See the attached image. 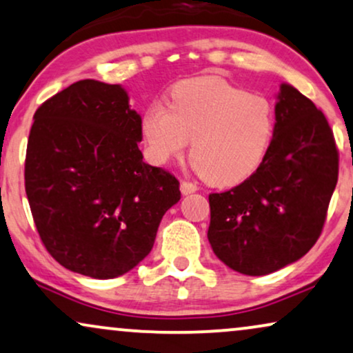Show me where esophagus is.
Wrapping results in <instances>:
<instances>
[{"label": "esophagus", "instance_id": "1", "mask_svg": "<svg viewBox=\"0 0 353 353\" xmlns=\"http://www.w3.org/2000/svg\"><path fill=\"white\" fill-rule=\"evenodd\" d=\"M180 190H181L183 194H191V193H194V191H198V186H196L194 183L183 180L181 185H180Z\"/></svg>", "mask_w": 353, "mask_h": 353}]
</instances>
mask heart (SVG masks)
I'll use <instances>...</instances> for the list:
<instances>
[{
	"instance_id": "heart-1",
	"label": "heart",
	"mask_w": 353,
	"mask_h": 353,
	"mask_svg": "<svg viewBox=\"0 0 353 353\" xmlns=\"http://www.w3.org/2000/svg\"><path fill=\"white\" fill-rule=\"evenodd\" d=\"M150 162L163 165L185 152L199 176L214 186L245 181L261 167L276 131V113L264 95L248 94L217 76L183 81L170 105L152 102L143 113Z\"/></svg>"
}]
</instances>
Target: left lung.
I'll list each match as a JSON object with an SVG mask.
<instances>
[{
	"instance_id": "left-lung-1",
	"label": "left lung",
	"mask_w": 353,
	"mask_h": 353,
	"mask_svg": "<svg viewBox=\"0 0 353 353\" xmlns=\"http://www.w3.org/2000/svg\"><path fill=\"white\" fill-rule=\"evenodd\" d=\"M337 176L339 150L326 117L282 84L264 162L238 186L209 194L212 251L246 276L295 263L321 235Z\"/></svg>"
}]
</instances>
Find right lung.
Segmentation results:
<instances>
[{"instance_id": "1", "label": "right lung", "mask_w": 353, "mask_h": 353, "mask_svg": "<svg viewBox=\"0 0 353 353\" xmlns=\"http://www.w3.org/2000/svg\"><path fill=\"white\" fill-rule=\"evenodd\" d=\"M139 141L141 117L118 84L77 81L37 108L26 193L43 246L70 271L94 279L131 271L180 201V181L143 162Z\"/></svg>"}]
</instances>
